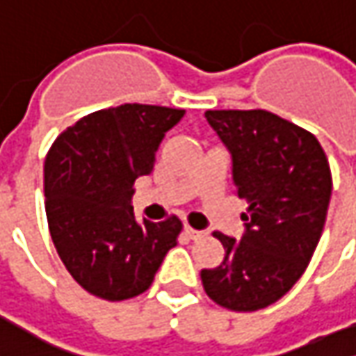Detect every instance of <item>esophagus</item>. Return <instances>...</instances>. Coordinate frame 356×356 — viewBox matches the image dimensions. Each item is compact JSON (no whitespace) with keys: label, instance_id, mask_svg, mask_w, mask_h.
<instances>
[{"label":"esophagus","instance_id":"34e87169","mask_svg":"<svg viewBox=\"0 0 356 356\" xmlns=\"http://www.w3.org/2000/svg\"><path fill=\"white\" fill-rule=\"evenodd\" d=\"M184 233H186L191 239H200V237H204V235H207L204 231H196V229H192L191 225H184Z\"/></svg>","mask_w":356,"mask_h":356}]
</instances>
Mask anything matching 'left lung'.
<instances>
[{
  "instance_id": "8db88e82",
  "label": "left lung",
  "mask_w": 356,
  "mask_h": 356,
  "mask_svg": "<svg viewBox=\"0 0 356 356\" xmlns=\"http://www.w3.org/2000/svg\"><path fill=\"white\" fill-rule=\"evenodd\" d=\"M233 156L235 194L247 202L241 241L215 231L225 259L202 269L207 296L233 312H255L290 292L324 231L332 174L318 140L264 109L204 113Z\"/></svg>"
}]
</instances>
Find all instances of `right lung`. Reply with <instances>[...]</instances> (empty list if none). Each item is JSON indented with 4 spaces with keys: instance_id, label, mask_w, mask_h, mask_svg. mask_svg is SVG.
<instances>
[{
    "instance_id": "obj_1",
    "label": "right lung",
    "mask_w": 356,
    "mask_h": 356,
    "mask_svg": "<svg viewBox=\"0 0 356 356\" xmlns=\"http://www.w3.org/2000/svg\"><path fill=\"white\" fill-rule=\"evenodd\" d=\"M182 115L141 103L101 109L66 127L46 154L50 237L74 282L97 298L121 302L145 292L178 243V216L138 222L129 200Z\"/></svg>"
}]
</instances>
